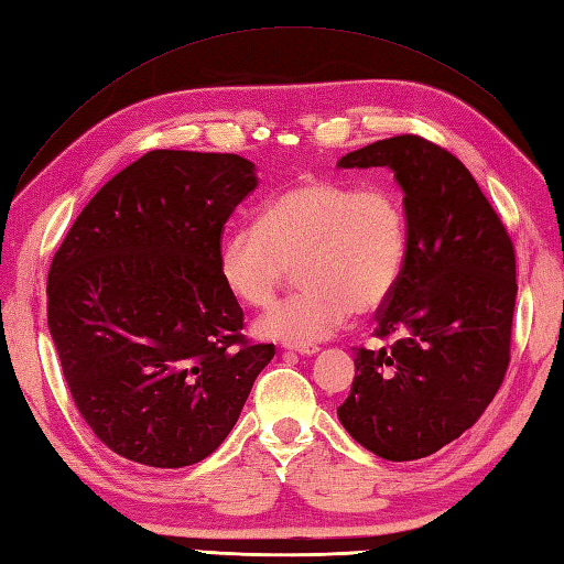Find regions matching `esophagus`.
<instances>
[{"instance_id": "1", "label": "esophagus", "mask_w": 564, "mask_h": 564, "mask_svg": "<svg viewBox=\"0 0 564 564\" xmlns=\"http://www.w3.org/2000/svg\"><path fill=\"white\" fill-rule=\"evenodd\" d=\"M285 349L301 354V356H313V354L319 351V346H317V344H305V341H301V344H285Z\"/></svg>"}]
</instances>
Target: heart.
Wrapping results in <instances>:
<instances>
[{"mask_svg":"<svg viewBox=\"0 0 564 564\" xmlns=\"http://www.w3.org/2000/svg\"><path fill=\"white\" fill-rule=\"evenodd\" d=\"M406 254L398 191L310 176L263 203L257 225L225 239L218 271L237 303L269 307L297 267L303 291L263 315L257 332L301 344L329 337L354 310L368 315L386 305Z\"/></svg>","mask_w":564,"mask_h":564,"instance_id":"obj_1","label":"heart"}]
</instances>
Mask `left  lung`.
<instances>
[{
    "instance_id": "8db88e82",
    "label": "left lung",
    "mask_w": 564,
    "mask_h": 564,
    "mask_svg": "<svg viewBox=\"0 0 564 564\" xmlns=\"http://www.w3.org/2000/svg\"><path fill=\"white\" fill-rule=\"evenodd\" d=\"M390 166L404 191L410 254L373 337L356 349L339 404L344 429L386 460L436 453L495 400L511 361L517 254L505 223L465 164L422 135H394L339 160Z\"/></svg>"
}]
</instances>
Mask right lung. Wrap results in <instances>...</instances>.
<instances>
[{"mask_svg": "<svg viewBox=\"0 0 564 564\" xmlns=\"http://www.w3.org/2000/svg\"><path fill=\"white\" fill-rule=\"evenodd\" d=\"M257 186L230 152L152 150L106 182L47 271V327L97 438L150 467L200 463L230 434L273 344L249 341L218 271Z\"/></svg>", "mask_w": 564, "mask_h": 564, "instance_id": "obj_1", "label": "right lung"}]
</instances>
